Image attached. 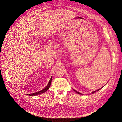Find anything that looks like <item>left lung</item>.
<instances>
[{"instance_id":"8db88e82","label":"left lung","mask_w":122,"mask_h":122,"mask_svg":"<svg viewBox=\"0 0 122 122\" xmlns=\"http://www.w3.org/2000/svg\"><path fill=\"white\" fill-rule=\"evenodd\" d=\"M104 86H103V87H104ZM103 87H101L100 88H99V89H98V90H95V91H93V92H92L91 93H90V94H92V93H94V92H97V91H99L100 90H101L102 88H103ZM73 90L74 91V92H75L76 93H78V94H81V95H82L83 94L82 93H80V92H77L76 91H75V90H74V89H73Z\"/></svg>"}]
</instances>
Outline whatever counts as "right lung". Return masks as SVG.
Wrapping results in <instances>:
<instances>
[{"mask_svg": "<svg viewBox=\"0 0 122 122\" xmlns=\"http://www.w3.org/2000/svg\"><path fill=\"white\" fill-rule=\"evenodd\" d=\"M51 81H52V77L51 78L49 83H48V85L44 88V89L42 90L41 91H39V92H35V93H30V94H27L28 95H30V96H34V95H39L40 94H42L44 92H46L47 91H48L49 90V88H50V86H51Z\"/></svg>", "mask_w": 122, "mask_h": 122, "instance_id": "right-lung-1", "label": "right lung"}]
</instances>
